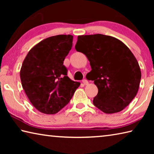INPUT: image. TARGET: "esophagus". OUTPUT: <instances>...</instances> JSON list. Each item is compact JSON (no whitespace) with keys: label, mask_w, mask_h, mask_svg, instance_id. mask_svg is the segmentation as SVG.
I'll return each instance as SVG.
<instances>
[{"label":"esophagus","mask_w":154,"mask_h":154,"mask_svg":"<svg viewBox=\"0 0 154 154\" xmlns=\"http://www.w3.org/2000/svg\"><path fill=\"white\" fill-rule=\"evenodd\" d=\"M82 82H83V83L84 85H88V80L87 79H83V81H82Z\"/></svg>","instance_id":"esophagus-1"}]
</instances>
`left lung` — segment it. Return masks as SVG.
I'll return each mask as SVG.
<instances>
[{
  "label": "left lung",
  "instance_id": "1",
  "mask_svg": "<svg viewBox=\"0 0 154 154\" xmlns=\"http://www.w3.org/2000/svg\"><path fill=\"white\" fill-rule=\"evenodd\" d=\"M77 51L84 54L92 70L88 72L98 92L93 104L105 113H118L136 96L141 78L133 54L118 38L101 34L78 36Z\"/></svg>",
  "mask_w": 154,
  "mask_h": 154
}]
</instances>
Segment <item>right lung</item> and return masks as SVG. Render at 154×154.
Wrapping results in <instances>:
<instances>
[{"instance_id": "add662e5", "label": "right lung", "mask_w": 154, "mask_h": 154, "mask_svg": "<svg viewBox=\"0 0 154 154\" xmlns=\"http://www.w3.org/2000/svg\"><path fill=\"white\" fill-rule=\"evenodd\" d=\"M73 36L60 35L45 38L28 51L20 70L22 88L38 111L55 114L64 107L80 85L67 76L64 60Z\"/></svg>"}]
</instances>
